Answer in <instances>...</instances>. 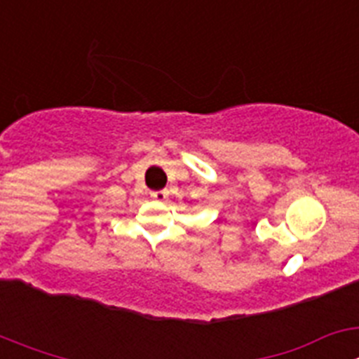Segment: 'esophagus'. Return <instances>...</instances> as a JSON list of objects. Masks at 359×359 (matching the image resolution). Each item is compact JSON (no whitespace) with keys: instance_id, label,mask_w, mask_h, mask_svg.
Listing matches in <instances>:
<instances>
[{"instance_id":"34e87169","label":"esophagus","mask_w":359,"mask_h":359,"mask_svg":"<svg viewBox=\"0 0 359 359\" xmlns=\"http://www.w3.org/2000/svg\"><path fill=\"white\" fill-rule=\"evenodd\" d=\"M167 196H169V192H167V190H156V192H151V198L156 199V201H165V199H167Z\"/></svg>"}]
</instances>
